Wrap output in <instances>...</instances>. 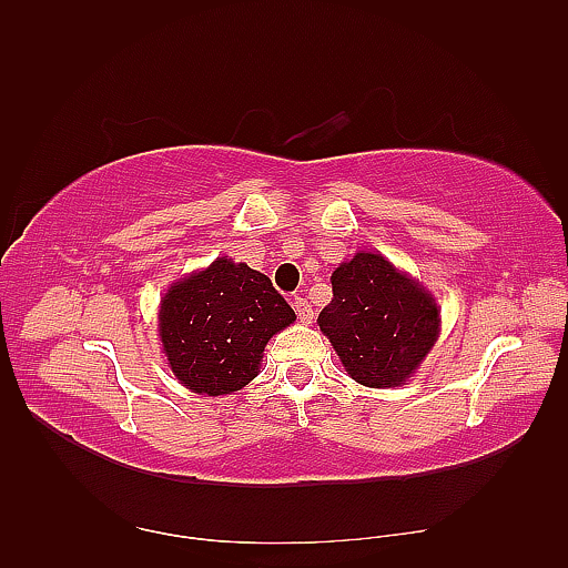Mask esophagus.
<instances>
[{"label":"esophagus","instance_id":"obj_1","mask_svg":"<svg viewBox=\"0 0 568 568\" xmlns=\"http://www.w3.org/2000/svg\"><path fill=\"white\" fill-rule=\"evenodd\" d=\"M293 307H295V312H297V320L303 322V324H310L312 317H315V312H312V305L307 303L305 297H295V300H293Z\"/></svg>","mask_w":568,"mask_h":568}]
</instances>
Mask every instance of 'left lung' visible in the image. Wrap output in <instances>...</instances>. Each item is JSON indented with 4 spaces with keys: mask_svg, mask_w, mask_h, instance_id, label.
Masks as SVG:
<instances>
[{
    "mask_svg": "<svg viewBox=\"0 0 568 568\" xmlns=\"http://www.w3.org/2000/svg\"><path fill=\"white\" fill-rule=\"evenodd\" d=\"M332 293L317 324L348 376L368 388L403 385L439 336L432 293L371 251L332 273Z\"/></svg>",
    "mask_w": 568,
    "mask_h": 568,
    "instance_id": "1",
    "label": "left lung"
}]
</instances>
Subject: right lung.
Wrapping results in <instances>:
<instances>
[{
    "mask_svg": "<svg viewBox=\"0 0 568 568\" xmlns=\"http://www.w3.org/2000/svg\"><path fill=\"white\" fill-rule=\"evenodd\" d=\"M293 322V307L268 275L222 256L171 285L161 300L159 336L185 388L226 395L258 376L265 344Z\"/></svg>",
    "mask_w": 568,
    "mask_h": 568,
    "instance_id": "right-lung-1",
    "label": "right lung"
}]
</instances>
